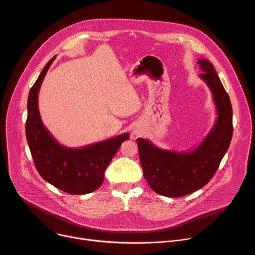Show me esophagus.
Returning a JSON list of instances; mask_svg holds the SVG:
<instances>
[{
	"label": "esophagus",
	"instance_id": "1",
	"mask_svg": "<svg viewBox=\"0 0 255 255\" xmlns=\"http://www.w3.org/2000/svg\"><path fill=\"white\" fill-rule=\"evenodd\" d=\"M133 133H134V134H137V133H138V131H137V130H135V129H134V131H133Z\"/></svg>",
	"mask_w": 255,
	"mask_h": 255
}]
</instances>
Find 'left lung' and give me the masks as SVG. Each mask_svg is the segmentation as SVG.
<instances>
[{"instance_id": "1", "label": "left lung", "mask_w": 255, "mask_h": 255, "mask_svg": "<svg viewBox=\"0 0 255 255\" xmlns=\"http://www.w3.org/2000/svg\"><path fill=\"white\" fill-rule=\"evenodd\" d=\"M199 75L209 87L217 112L214 126L193 150L175 151L157 147L147 139L137 138L143 176L150 189L166 197H183L207 184L230 146L233 136V110L212 63L199 59Z\"/></svg>"}]
</instances>
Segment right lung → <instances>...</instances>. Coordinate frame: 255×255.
I'll return each instance as SVG.
<instances>
[{
    "label": "right lung",
    "mask_w": 255,
    "mask_h": 255,
    "mask_svg": "<svg viewBox=\"0 0 255 255\" xmlns=\"http://www.w3.org/2000/svg\"><path fill=\"white\" fill-rule=\"evenodd\" d=\"M55 57L43 69L29 90L27 98L26 140L39 174L55 188L72 195L96 191L105 179V171L123 141L124 133L84 147L71 148L59 144L44 126L39 113L38 95L47 71Z\"/></svg>",
    "instance_id": "add662e5"
}]
</instances>
